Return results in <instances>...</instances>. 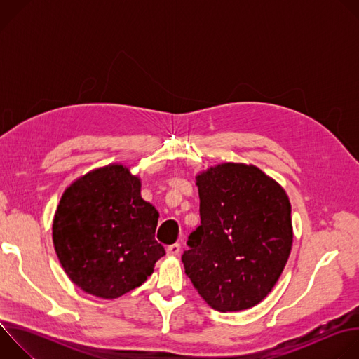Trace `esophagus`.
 Returning a JSON list of instances; mask_svg holds the SVG:
<instances>
[{"label": "esophagus", "instance_id": "1", "mask_svg": "<svg viewBox=\"0 0 359 359\" xmlns=\"http://www.w3.org/2000/svg\"><path fill=\"white\" fill-rule=\"evenodd\" d=\"M166 250H168V255H179V252H180V244H179V243L170 244Z\"/></svg>", "mask_w": 359, "mask_h": 359}]
</instances>
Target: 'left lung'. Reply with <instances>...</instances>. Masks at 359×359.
<instances>
[{"instance_id":"left-lung-1","label":"left lung","mask_w":359,"mask_h":359,"mask_svg":"<svg viewBox=\"0 0 359 359\" xmlns=\"http://www.w3.org/2000/svg\"><path fill=\"white\" fill-rule=\"evenodd\" d=\"M200 226L182 255L186 276L217 311H240L273 290L292 244L291 204L259 168L224 163L197 176Z\"/></svg>"}]
</instances>
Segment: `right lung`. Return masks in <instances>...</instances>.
<instances>
[{"instance_id":"add662e5","label":"right lung","mask_w":359,"mask_h":359,"mask_svg":"<svg viewBox=\"0 0 359 359\" xmlns=\"http://www.w3.org/2000/svg\"><path fill=\"white\" fill-rule=\"evenodd\" d=\"M159 213L122 165L96 169L62 194L53 224L58 259L74 284L99 298L142 285L166 254L155 238Z\"/></svg>"}]
</instances>
